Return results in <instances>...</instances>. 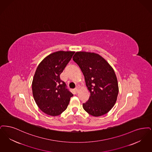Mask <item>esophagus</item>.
I'll return each instance as SVG.
<instances>
[{
    "label": "esophagus",
    "mask_w": 152,
    "mask_h": 152,
    "mask_svg": "<svg viewBox=\"0 0 152 152\" xmlns=\"http://www.w3.org/2000/svg\"><path fill=\"white\" fill-rule=\"evenodd\" d=\"M75 91H76V92H78V90H79V87H76L75 88Z\"/></svg>",
    "instance_id": "1"
}]
</instances>
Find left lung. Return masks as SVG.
Masks as SVG:
<instances>
[{
    "label": "left lung",
    "instance_id": "1",
    "mask_svg": "<svg viewBox=\"0 0 152 152\" xmlns=\"http://www.w3.org/2000/svg\"><path fill=\"white\" fill-rule=\"evenodd\" d=\"M73 61L83 74L90 98L83 104L86 112L98 117L109 112L119 93L118 79L112 67L98 54L77 52Z\"/></svg>",
    "mask_w": 152,
    "mask_h": 152
}]
</instances>
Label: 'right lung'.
I'll list each match as a JSON object with an SVG mask.
<instances>
[{"instance_id": "right-lung-1", "label": "right lung", "mask_w": 152, "mask_h": 152, "mask_svg": "<svg viewBox=\"0 0 152 152\" xmlns=\"http://www.w3.org/2000/svg\"><path fill=\"white\" fill-rule=\"evenodd\" d=\"M74 52L58 51L43 59L37 67L32 81L33 98L40 110L50 116L61 114L73 96L60 74L72 59Z\"/></svg>"}]
</instances>
